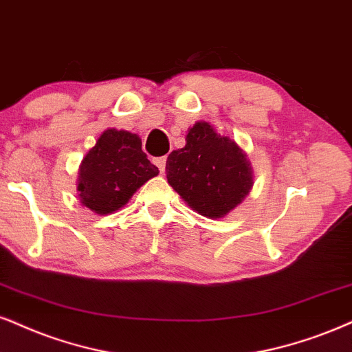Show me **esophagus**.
Segmentation results:
<instances>
[{"label":"esophagus","instance_id":"34e87169","mask_svg":"<svg viewBox=\"0 0 352 352\" xmlns=\"http://www.w3.org/2000/svg\"><path fill=\"white\" fill-rule=\"evenodd\" d=\"M155 166L159 167V170H161V173H164L166 172V162H167V159L166 157H159V159H155Z\"/></svg>","mask_w":352,"mask_h":352}]
</instances>
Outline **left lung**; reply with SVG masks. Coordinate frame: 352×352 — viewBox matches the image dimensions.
<instances>
[{"label": "left lung", "instance_id": "left-lung-1", "mask_svg": "<svg viewBox=\"0 0 352 352\" xmlns=\"http://www.w3.org/2000/svg\"><path fill=\"white\" fill-rule=\"evenodd\" d=\"M185 141V148L168 154L167 182L198 214L224 217L253 185L247 154L230 138L217 135L208 122L195 123Z\"/></svg>", "mask_w": 352, "mask_h": 352}]
</instances>
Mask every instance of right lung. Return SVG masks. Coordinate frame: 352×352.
Wrapping results in <instances>:
<instances>
[{
  "mask_svg": "<svg viewBox=\"0 0 352 352\" xmlns=\"http://www.w3.org/2000/svg\"><path fill=\"white\" fill-rule=\"evenodd\" d=\"M157 173L159 168L141 149L140 136L109 128L82 159L78 175L79 198L96 214H110Z\"/></svg>",
  "mask_w": 352,
  "mask_h": 352,
  "instance_id": "add662e5",
  "label": "right lung"
}]
</instances>
